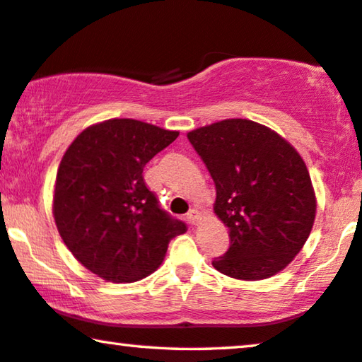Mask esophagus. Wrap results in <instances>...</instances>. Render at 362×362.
Listing matches in <instances>:
<instances>
[{
    "label": "esophagus",
    "instance_id": "obj_1",
    "mask_svg": "<svg viewBox=\"0 0 362 362\" xmlns=\"http://www.w3.org/2000/svg\"><path fill=\"white\" fill-rule=\"evenodd\" d=\"M187 220H189L190 225H197L200 220V211L197 209H190L189 214H187Z\"/></svg>",
    "mask_w": 362,
    "mask_h": 362
}]
</instances>
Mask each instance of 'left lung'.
<instances>
[{"instance_id":"1","label":"left lung","mask_w":362,"mask_h":362,"mask_svg":"<svg viewBox=\"0 0 362 362\" xmlns=\"http://www.w3.org/2000/svg\"><path fill=\"white\" fill-rule=\"evenodd\" d=\"M215 182V214L230 248L211 264L226 276L258 281L293 262L310 237L316 199L306 163L262 124L226 119L187 134Z\"/></svg>"}]
</instances>
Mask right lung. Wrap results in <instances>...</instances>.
Instances as JSON below:
<instances>
[{"mask_svg":"<svg viewBox=\"0 0 362 362\" xmlns=\"http://www.w3.org/2000/svg\"><path fill=\"white\" fill-rule=\"evenodd\" d=\"M178 137L134 119H109L74 139L57 168L56 226L89 272L131 283L156 272L168 243L187 231L147 189L144 167Z\"/></svg>","mask_w":362,"mask_h":362,"instance_id":"add662e5","label":"right lung"}]
</instances>
